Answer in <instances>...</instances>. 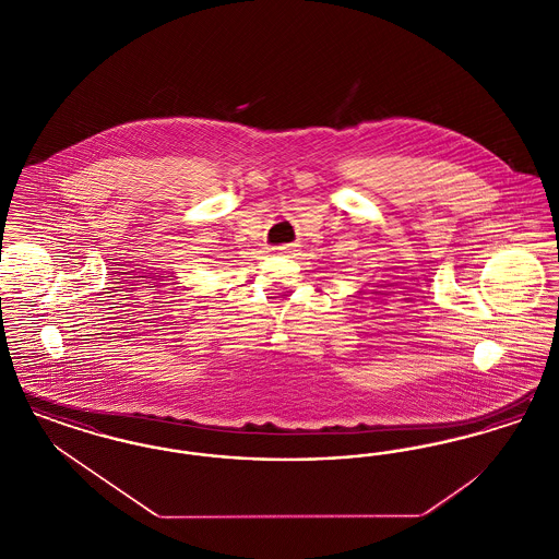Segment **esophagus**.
<instances>
[{
    "label": "esophagus",
    "instance_id": "34e87169",
    "mask_svg": "<svg viewBox=\"0 0 559 559\" xmlns=\"http://www.w3.org/2000/svg\"><path fill=\"white\" fill-rule=\"evenodd\" d=\"M295 251H297L295 245H281V247H276V253H278V255H287V258H293Z\"/></svg>",
    "mask_w": 559,
    "mask_h": 559
}]
</instances>
